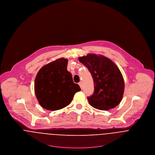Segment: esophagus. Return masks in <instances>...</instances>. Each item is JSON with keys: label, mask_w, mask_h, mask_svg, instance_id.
Masks as SVG:
<instances>
[{"label": "esophagus", "mask_w": 155, "mask_h": 155, "mask_svg": "<svg viewBox=\"0 0 155 155\" xmlns=\"http://www.w3.org/2000/svg\"><path fill=\"white\" fill-rule=\"evenodd\" d=\"M78 84H79V85L80 86V87H81V88H82V82H80L79 83H78Z\"/></svg>", "instance_id": "esophagus-1"}]
</instances>
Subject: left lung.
I'll use <instances>...</instances> for the list:
<instances>
[{
	"label": "left lung",
	"mask_w": 155,
	"mask_h": 155,
	"mask_svg": "<svg viewBox=\"0 0 155 155\" xmlns=\"http://www.w3.org/2000/svg\"><path fill=\"white\" fill-rule=\"evenodd\" d=\"M86 66L94 80V92L88 97L91 106L100 110L116 107L122 99L125 84L118 67L108 58L88 54L78 58Z\"/></svg>",
	"instance_id": "8db88e82"
}]
</instances>
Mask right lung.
Instances as JSON below:
<instances>
[{"mask_svg":"<svg viewBox=\"0 0 155 155\" xmlns=\"http://www.w3.org/2000/svg\"><path fill=\"white\" fill-rule=\"evenodd\" d=\"M68 60L60 58L44 65L37 74L35 92L40 105L45 109L55 110L68 105L74 94L81 91L67 71Z\"/></svg>","mask_w":155,"mask_h":155,"instance_id":"add662e5","label":"right lung"}]
</instances>
